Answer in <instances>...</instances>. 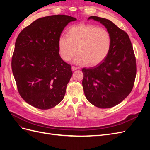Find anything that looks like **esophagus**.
<instances>
[{
    "mask_svg": "<svg viewBox=\"0 0 150 150\" xmlns=\"http://www.w3.org/2000/svg\"><path fill=\"white\" fill-rule=\"evenodd\" d=\"M71 69H72V71H76V70H78V69H79V68L78 67H75V66H72V67H71Z\"/></svg>",
    "mask_w": 150,
    "mask_h": 150,
    "instance_id": "1",
    "label": "esophagus"
}]
</instances>
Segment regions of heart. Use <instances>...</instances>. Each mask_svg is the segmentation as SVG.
I'll return each mask as SVG.
<instances>
[{
  "instance_id": "1",
  "label": "heart",
  "mask_w": 150,
  "mask_h": 150,
  "mask_svg": "<svg viewBox=\"0 0 150 150\" xmlns=\"http://www.w3.org/2000/svg\"><path fill=\"white\" fill-rule=\"evenodd\" d=\"M66 38L59 39V54L64 61H69L79 53L74 60L78 65L96 66L108 55L111 46V38L104 28L92 24H79L68 30Z\"/></svg>"
}]
</instances>
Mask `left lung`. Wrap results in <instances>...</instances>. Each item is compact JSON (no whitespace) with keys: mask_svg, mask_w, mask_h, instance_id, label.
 <instances>
[{"mask_svg":"<svg viewBox=\"0 0 150 150\" xmlns=\"http://www.w3.org/2000/svg\"><path fill=\"white\" fill-rule=\"evenodd\" d=\"M89 19L105 27L111 35V46L101 63L83 69L84 93L93 105L110 108L123 101L133 88L137 73L133 48L128 35L111 21L96 16Z\"/></svg>","mask_w":150,"mask_h":150,"instance_id":"8db88e82","label":"left lung"}]
</instances>
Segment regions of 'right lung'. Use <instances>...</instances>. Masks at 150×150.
Here are the masks:
<instances>
[{
    "label": "right lung",
    "mask_w": 150,
    "mask_h": 150,
    "mask_svg": "<svg viewBox=\"0 0 150 150\" xmlns=\"http://www.w3.org/2000/svg\"><path fill=\"white\" fill-rule=\"evenodd\" d=\"M76 20L66 15L42 17L18 35L12 70L21 96L30 105L48 110L64 98L72 72L59 56L58 42L65 27Z\"/></svg>",
    "instance_id": "obj_1"
}]
</instances>
